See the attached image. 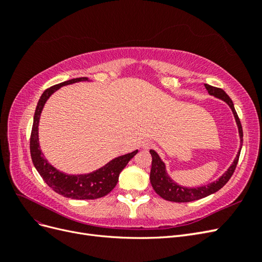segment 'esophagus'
<instances>
[{
	"label": "esophagus",
	"mask_w": 262,
	"mask_h": 262,
	"mask_svg": "<svg viewBox=\"0 0 262 262\" xmlns=\"http://www.w3.org/2000/svg\"><path fill=\"white\" fill-rule=\"evenodd\" d=\"M142 148H143V149H145V150H147V149H149L150 147H152L153 146V144L152 143H150V142H148V141H146V142H143V143H142Z\"/></svg>",
	"instance_id": "34e87169"
}]
</instances>
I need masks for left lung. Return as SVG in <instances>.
I'll return each instance as SVG.
<instances>
[{
    "mask_svg": "<svg viewBox=\"0 0 262 262\" xmlns=\"http://www.w3.org/2000/svg\"><path fill=\"white\" fill-rule=\"evenodd\" d=\"M204 86L210 95L225 101L226 104L229 106V108L232 109L236 124H237V126H238V133H239L241 143H242L243 142V128H242V123L239 121L238 116H237V113L235 110L232 99L229 98L228 95L222 89H217V87L211 86L209 84H204ZM241 149H242V144H241L239 150H238V153H237L233 164L229 166L228 169L217 180L210 182V184L207 186H201V187H195V188L182 187V186L176 184V182L169 177L167 171H166V166H165L164 162L161 160L160 155H158L154 149H150L149 153H150V155H152V168H150V173H149L150 184H152V187L155 190V192L160 196H162L163 199L167 200V201L191 202L194 200L202 199V198H205V196H208L212 193H215L216 191H219V190L229 180V178L232 177L233 172L236 168V165H237V163H238V160H239Z\"/></svg>",
    "mask_w": 262,
    "mask_h": 262,
    "instance_id": "obj_1",
    "label": "left lung"
}]
</instances>
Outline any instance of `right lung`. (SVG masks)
Wrapping results in <instances>:
<instances>
[{"instance_id": "obj_1", "label": "right lung", "mask_w": 262, "mask_h": 262, "mask_svg": "<svg viewBox=\"0 0 262 262\" xmlns=\"http://www.w3.org/2000/svg\"><path fill=\"white\" fill-rule=\"evenodd\" d=\"M84 81H89V78H72V80L51 86L42 93L37 104L34 116V123L30 136V155L39 175L42 177L46 184L53 189L55 192L66 198H71V199L93 200L104 196L112 191L117 185L120 172L139 150L136 149L131 153L116 157L113 161H110L105 166H102V167L93 172L84 173V175H68V173L62 172L53 167L46 160L43 153L41 152L40 145H39L38 136L39 119H40V115L46 101L60 87Z\"/></svg>"}]
</instances>
